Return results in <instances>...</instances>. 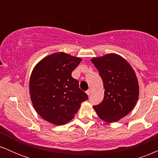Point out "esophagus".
Masks as SVG:
<instances>
[{"instance_id": "34e87169", "label": "esophagus", "mask_w": 158, "mask_h": 158, "mask_svg": "<svg viewBox=\"0 0 158 158\" xmlns=\"http://www.w3.org/2000/svg\"><path fill=\"white\" fill-rule=\"evenodd\" d=\"M86 94H88V96H89V95H90V94H91V89H88V90H87V91H86Z\"/></svg>"}]
</instances>
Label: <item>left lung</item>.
Listing matches in <instances>:
<instances>
[{
  "label": "left lung",
  "mask_w": 158,
  "mask_h": 158,
  "mask_svg": "<svg viewBox=\"0 0 158 158\" xmlns=\"http://www.w3.org/2000/svg\"><path fill=\"white\" fill-rule=\"evenodd\" d=\"M99 71L105 89L104 99L94 106L98 117L112 123L126 117L133 110L139 98V83L131 65L116 53L90 59Z\"/></svg>",
  "instance_id": "obj_1"
}]
</instances>
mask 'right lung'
Here are the masks:
<instances>
[{"instance_id": "right-lung-1", "label": "right lung", "mask_w": 158, "mask_h": 158, "mask_svg": "<svg viewBox=\"0 0 158 158\" xmlns=\"http://www.w3.org/2000/svg\"><path fill=\"white\" fill-rule=\"evenodd\" d=\"M81 59L64 52L45 56L32 70L29 82L32 106L41 117L56 126L74 117L88 95L71 77Z\"/></svg>"}]
</instances>
